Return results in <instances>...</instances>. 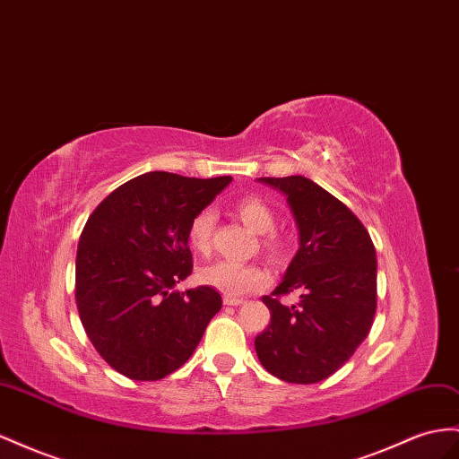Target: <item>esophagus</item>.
<instances>
[{
	"label": "esophagus",
	"instance_id": "obj_1",
	"mask_svg": "<svg viewBox=\"0 0 459 459\" xmlns=\"http://www.w3.org/2000/svg\"><path fill=\"white\" fill-rule=\"evenodd\" d=\"M245 301L243 299H235V297H224V305H230V307H239V305H243Z\"/></svg>",
	"mask_w": 459,
	"mask_h": 459
}]
</instances>
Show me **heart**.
<instances>
[{
	"label": "heart",
	"instance_id": "b5f03b06",
	"mask_svg": "<svg viewBox=\"0 0 459 459\" xmlns=\"http://www.w3.org/2000/svg\"><path fill=\"white\" fill-rule=\"evenodd\" d=\"M233 210L247 228L263 235V239H260L263 251L270 258L280 260L283 256V251H286V243H283L278 233L272 231L276 221L272 208L263 199H258V196H243V199L233 204ZM214 224L216 216L212 208H203L191 218L187 228V241L193 251L201 255L210 253ZM268 280L270 274L266 268L258 264L233 263V260H216V263L201 270V281L228 297H243L260 291L266 288Z\"/></svg>",
	"mask_w": 459,
	"mask_h": 459
}]
</instances>
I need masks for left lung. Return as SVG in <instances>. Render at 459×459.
<instances>
[{
    "label": "left lung",
    "instance_id": "left-lung-1",
    "mask_svg": "<svg viewBox=\"0 0 459 459\" xmlns=\"http://www.w3.org/2000/svg\"><path fill=\"white\" fill-rule=\"evenodd\" d=\"M258 181L288 196L299 249L280 286L263 297L270 325L255 350L270 375L315 384L336 373L368 336L377 313V251L361 220L315 181ZM295 289L300 303L281 306L279 295Z\"/></svg>",
    "mask_w": 459,
    "mask_h": 459
}]
</instances>
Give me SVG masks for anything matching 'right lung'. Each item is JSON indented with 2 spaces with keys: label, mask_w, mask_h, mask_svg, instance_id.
<instances>
[{
  "label": "right lung",
  "mask_w": 459,
  "mask_h": 459,
  "mask_svg": "<svg viewBox=\"0 0 459 459\" xmlns=\"http://www.w3.org/2000/svg\"><path fill=\"white\" fill-rule=\"evenodd\" d=\"M231 183L151 171L96 206L81 233L75 299L86 336L133 380L178 370L221 308L216 290H173L193 270L187 228Z\"/></svg>",
  "instance_id": "add662e5"
}]
</instances>
